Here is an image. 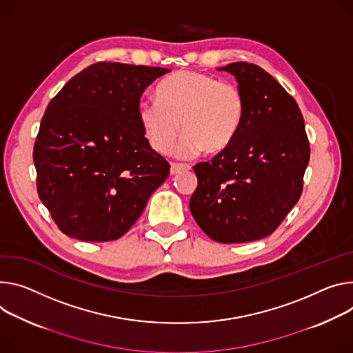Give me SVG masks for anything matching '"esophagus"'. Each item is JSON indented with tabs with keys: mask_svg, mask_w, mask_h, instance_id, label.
Wrapping results in <instances>:
<instances>
[{
	"mask_svg": "<svg viewBox=\"0 0 353 353\" xmlns=\"http://www.w3.org/2000/svg\"><path fill=\"white\" fill-rule=\"evenodd\" d=\"M191 169V166L190 165H183V163H172V166H170V174H179V173H181V172H187V170H190Z\"/></svg>",
	"mask_w": 353,
	"mask_h": 353,
	"instance_id": "34e87169",
	"label": "esophagus"
}]
</instances>
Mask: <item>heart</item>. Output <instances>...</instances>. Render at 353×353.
<instances>
[{"instance_id": "1", "label": "heart", "mask_w": 353, "mask_h": 353, "mask_svg": "<svg viewBox=\"0 0 353 353\" xmlns=\"http://www.w3.org/2000/svg\"><path fill=\"white\" fill-rule=\"evenodd\" d=\"M156 100L138 105V119L149 145L160 154L173 149L180 125L184 137L179 156L225 150L246 114L245 94L238 84L200 72L184 70L165 79L156 88Z\"/></svg>"}]
</instances>
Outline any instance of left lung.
Returning a JSON list of instances; mask_svg holds the SVG:
<instances>
[{
  "label": "left lung",
  "instance_id": "left-lung-1",
  "mask_svg": "<svg viewBox=\"0 0 353 353\" xmlns=\"http://www.w3.org/2000/svg\"><path fill=\"white\" fill-rule=\"evenodd\" d=\"M218 70L235 76L246 114L232 143L193 168L190 211L215 242H252L272 235L301 197L310 142L296 100L268 72L246 61Z\"/></svg>",
  "mask_w": 353,
  "mask_h": 353
}]
</instances>
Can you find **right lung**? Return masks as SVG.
I'll return each instance as SVG.
<instances>
[{
  "label": "right lung",
  "instance_id": "right-lung-1",
  "mask_svg": "<svg viewBox=\"0 0 353 353\" xmlns=\"http://www.w3.org/2000/svg\"><path fill=\"white\" fill-rule=\"evenodd\" d=\"M169 69L100 61L49 103L34 146L37 187L59 230L85 242L121 238L170 173L138 119L148 85Z\"/></svg>",
  "mask_w": 353,
  "mask_h": 353
}]
</instances>
